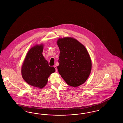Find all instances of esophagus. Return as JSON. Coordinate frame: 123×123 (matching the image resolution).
Listing matches in <instances>:
<instances>
[{
	"instance_id": "obj_1",
	"label": "esophagus",
	"mask_w": 123,
	"mask_h": 123,
	"mask_svg": "<svg viewBox=\"0 0 123 123\" xmlns=\"http://www.w3.org/2000/svg\"><path fill=\"white\" fill-rule=\"evenodd\" d=\"M54 67L55 68V70H56V71L57 72V67L56 65H54Z\"/></svg>"
}]
</instances>
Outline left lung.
I'll return each mask as SVG.
<instances>
[{"mask_svg": "<svg viewBox=\"0 0 123 123\" xmlns=\"http://www.w3.org/2000/svg\"><path fill=\"white\" fill-rule=\"evenodd\" d=\"M59 74L66 83L77 87L87 81L92 70V61L86 47L76 39L70 37L59 38Z\"/></svg>", "mask_w": 123, "mask_h": 123, "instance_id": "1", "label": "left lung"}]
</instances>
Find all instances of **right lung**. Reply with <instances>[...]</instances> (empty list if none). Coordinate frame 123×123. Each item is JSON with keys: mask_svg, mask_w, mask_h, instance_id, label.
Returning a JSON list of instances; mask_svg holds the SVG:
<instances>
[{"mask_svg": "<svg viewBox=\"0 0 123 123\" xmlns=\"http://www.w3.org/2000/svg\"><path fill=\"white\" fill-rule=\"evenodd\" d=\"M44 46L43 44H40L32 47L27 53L21 68L24 80L30 85L39 88L47 85L48 78L55 71L53 67L49 66L42 54Z\"/></svg>", "mask_w": 123, "mask_h": 123, "instance_id": "right-lung-1", "label": "right lung"}]
</instances>
